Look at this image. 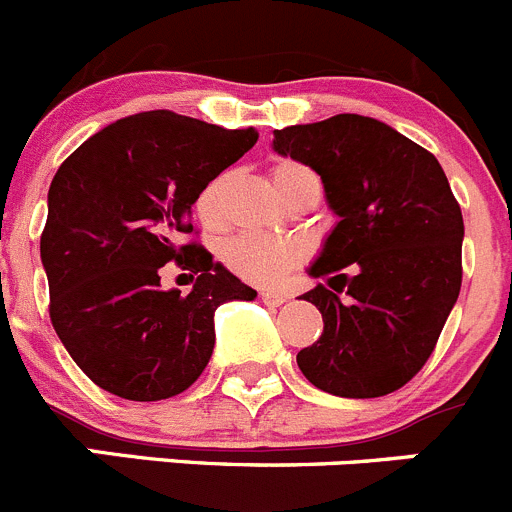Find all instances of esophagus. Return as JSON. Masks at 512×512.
Returning a JSON list of instances; mask_svg holds the SVG:
<instances>
[{
	"instance_id": "esophagus-1",
	"label": "esophagus",
	"mask_w": 512,
	"mask_h": 512,
	"mask_svg": "<svg viewBox=\"0 0 512 512\" xmlns=\"http://www.w3.org/2000/svg\"><path fill=\"white\" fill-rule=\"evenodd\" d=\"M286 299H289V296L279 294V291H261V301H264L266 306H281Z\"/></svg>"
}]
</instances>
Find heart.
<instances>
[{
  "label": "heart",
  "mask_w": 512,
  "mask_h": 512,
  "mask_svg": "<svg viewBox=\"0 0 512 512\" xmlns=\"http://www.w3.org/2000/svg\"><path fill=\"white\" fill-rule=\"evenodd\" d=\"M271 183L286 203L301 196H321V180L309 165L281 158L271 163ZM231 175L221 173L201 188L196 198V213L203 226H218L223 218V196ZM221 259L243 281L259 286H274L301 261V248L289 238L241 233L221 243Z\"/></svg>",
  "instance_id": "obj_1"
}]
</instances>
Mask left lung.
Masks as SVG:
<instances>
[{
    "mask_svg": "<svg viewBox=\"0 0 512 512\" xmlns=\"http://www.w3.org/2000/svg\"><path fill=\"white\" fill-rule=\"evenodd\" d=\"M274 150L321 175L339 216L309 269L326 284L304 294L324 332L296 364L337 397L405 387L435 352L462 284L465 223L445 170L422 145L352 113L274 130Z\"/></svg>",
    "mask_w": 512,
    "mask_h": 512,
    "instance_id": "left-lung-1",
    "label": "left lung"
}]
</instances>
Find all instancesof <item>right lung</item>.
Masks as SVG:
<instances>
[{
  "mask_svg": "<svg viewBox=\"0 0 512 512\" xmlns=\"http://www.w3.org/2000/svg\"><path fill=\"white\" fill-rule=\"evenodd\" d=\"M256 140L253 128L150 110L102 128L52 178L40 238L50 319L105 392L133 402L186 392L213 354L218 306L256 299L201 243L180 241L201 188ZM170 260L197 279L191 295L159 289Z\"/></svg>",
  "mask_w": 512,
  "mask_h": 512,
  "instance_id": "right-lung-1",
  "label": "right lung"
}]
</instances>
